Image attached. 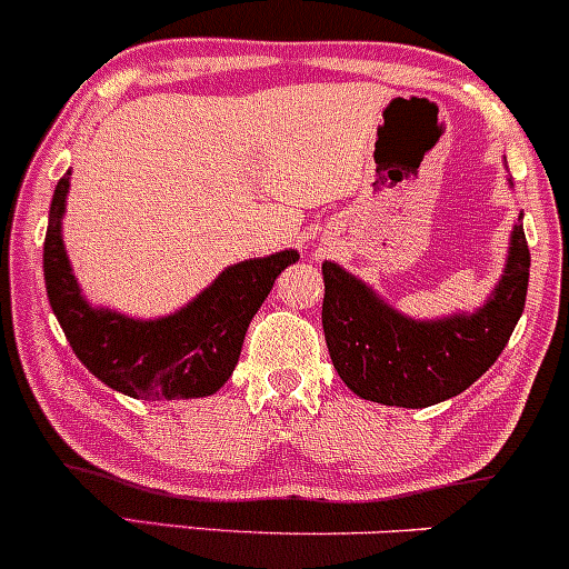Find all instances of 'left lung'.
Returning <instances> with one entry per match:
<instances>
[{
	"mask_svg": "<svg viewBox=\"0 0 569 569\" xmlns=\"http://www.w3.org/2000/svg\"><path fill=\"white\" fill-rule=\"evenodd\" d=\"M521 219V217H519ZM530 283L521 221L498 289L473 316L411 321L342 267L323 264V335L337 375L356 396L385 407L422 409L479 380L511 339Z\"/></svg>",
	"mask_w": 569,
	"mask_h": 569,
	"instance_id": "1",
	"label": "left lung"
}]
</instances>
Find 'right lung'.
<instances>
[{"instance_id": "right-lung-1", "label": "right lung", "mask_w": 569, "mask_h": 569, "mask_svg": "<svg viewBox=\"0 0 569 569\" xmlns=\"http://www.w3.org/2000/svg\"><path fill=\"white\" fill-rule=\"evenodd\" d=\"M69 176L58 181L44 234V286L71 350L103 385L141 401L211 396L232 377L248 323L297 251L227 267L184 310L133 321L82 299L61 240Z\"/></svg>"}]
</instances>
